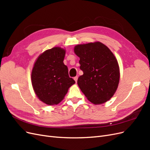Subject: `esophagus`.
<instances>
[{
  "label": "esophagus",
  "instance_id": "esophagus-1",
  "mask_svg": "<svg viewBox=\"0 0 150 150\" xmlns=\"http://www.w3.org/2000/svg\"><path fill=\"white\" fill-rule=\"evenodd\" d=\"M78 76H76V77H74V79L76 81V83H77V81H78Z\"/></svg>",
  "mask_w": 150,
  "mask_h": 150
}]
</instances>
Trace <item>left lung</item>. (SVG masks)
Masks as SVG:
<instances>
[{"label": "left lung", "mask_w": 150, "mask_h": 150, "mask_svg": "<svg viewBox=\"0 0 150 150\" xmlns=\"http://www.w3.org/2000/svg\"><path fill=\"white\" fill-rule=\"evenodd\" d=\"M74 52L79 57L83 75L78 84L88 100L94 104L106 103L118 86L120 68L115 56L100 42L77 45Z\"/></svg>", "instance_id": "8db88e82"}]
</instances>
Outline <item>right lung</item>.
<instances>
[{
    "label": "right lung",
    "instance_id": "obj_1",
    "mask_svg": "<svg viewBox=\"0 0 150 150\" xmlns=\"http://www.w3.org/2000/svg\"><path fill=\"white\" fill-rule=\"evenodd\" d=\"M66 51L59 47L46 50L38 57L31 73L35 94L48 105L59 103L75 81L68 74L63 61Z\"/></svg>",
    "mask_w": 150,
    "mask_h": 150
}]
</instances>
